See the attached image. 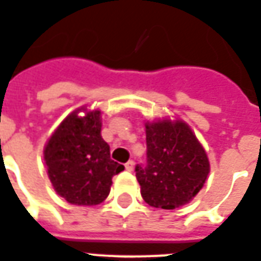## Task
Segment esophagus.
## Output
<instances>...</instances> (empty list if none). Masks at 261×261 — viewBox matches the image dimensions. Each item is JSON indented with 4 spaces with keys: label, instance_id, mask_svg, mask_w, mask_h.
Instances as JSON below:
<instances>
[{
    "label": "esophagus",
    "instance_id": "1",
    "mask_svg": "<svg viewBox=\"0 0 261 261\" xmlns=\"http://www.w3.org/2000/svg\"><path fill=\"white\" fill-rule=\"evenodd\" d=\"M133 167H135V163H133V161H128V163L125 164L126 171H133Z\"/></svg>",
    "mask_w": 261,
    "mask_h": 261
}]
</instances>
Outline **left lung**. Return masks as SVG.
Wrapping results in <instances>:
<instances>
[{
  "mask_svg": "<svg viewBox=\"0 0 261 261\" xmlns=\"http://www.w3.org/2000/svg\"><path fill=\"white\" fill-rule=\"evenodd\" d=\"M147 163L136 165L144 201L174 210L189 203L204 185L210 163L196 135L180 119L146 123Z\"/></svg>",
  "mask_w": 261,
  "mask_h": 261,
  "instance_id": "obj_1",
  "label": "left lung"
}]
</instances>
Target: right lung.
Segmentation results:
<instances>
[{"label": "right lung", "mask_w": 261, "mask_h": 261, "mask_svg": "<svg viewBox=\"0 0 261 261\" xmlns=\"http://www.w3.org/2000/svg\"><path fill=\"white\" fill-rule=\"evenodd\" d=\"M79 111L69 114L51 135L44 161L61 197L76 206H94L107 199L112 176L125 167L111 160L110 146L101 138V111H86L85 117Z\"/></svg>", "instance_id": "obj_1"}]
</instances>
